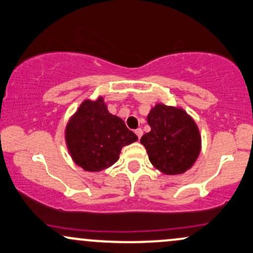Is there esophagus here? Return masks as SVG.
Returning a JSON list of instances; mask_svg holds the SVG:
<instances>
[{"instance_id": "esophagus-1", "label": "esophagus", "mask_w": 253, "mask_h": 253, "mask_svg": "<svg viewBox=\"0 0 253 253\" xmlns=\"http://www.w3.org/2000/svg\"><path fill=\"white\" fill-rule=\"evenodd\" d=\"M135 134H136V136H138V139H140L141 135H143V129L141 128L135 129Z\"/></svg>"}]
</instances>
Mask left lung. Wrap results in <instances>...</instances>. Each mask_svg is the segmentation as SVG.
<instances>
[{
  "label": "left lung",
  "mask_w": 253,
  "mask_h": 253,
  "mask_svg": "<svg viewBox=\"0 0 253 253\" xmlns=\"http://www.w3.org/2000/svg\"><path fill=\"white\" fill-rule=\"evenodd\" d=\"M151 130L141 136L151 164L164 175H181L193 167L201 152V134L182 107L157 103L147 114Z\"/></svg>",
  "instance_id": "1"
}]
</instances>
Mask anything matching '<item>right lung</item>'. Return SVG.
Segmentation results:
<instances>
[{
	"instance_id": "right-lung-1",
	"label": "right lung",
	"mask_w": 253,
	"mask_h": 253,
	"mask_svg": "<svg viewBox=\"0 0 253 253\" xmlns=\"http://www.w3.org/2000/svg\"><path fill=\"white\" fill-rule=\"evenodd\" d=\"M69 155L83 170L97 172L118 162L121 149L138 140L124 120L110 114L102 96L85 98L66 124Z\"/></svg>"
}]
</instances>
